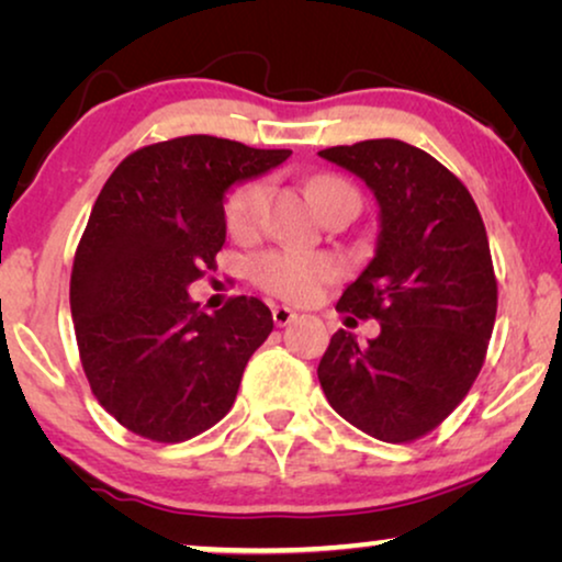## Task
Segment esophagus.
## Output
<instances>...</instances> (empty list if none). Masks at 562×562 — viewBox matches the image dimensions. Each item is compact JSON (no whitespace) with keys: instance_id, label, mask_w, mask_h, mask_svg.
I'll list each match as a JSON object with an SVG mask.
<instances>
[{"instance_id":"34e87169","label":"esophagus","mask_w":562,"mask_h":562,"mask_svg":"<svg viewBox=\"0 0 562 562\" xmlns=\"http://www.w3.org/2000/svg\"><path fill=\"white\" fill-rule=\"evenodd\" d=\"M299 317V314L291 310V306H273V322L279 327H286V325H291V322H294Z\"/></svg>"}]
</instances>
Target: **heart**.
<instances>
[{
	"instance_id": "1",
	"label": "heart",
	"mask_w": 562,
	"mask_h": 562,
	"mask_svg": "<svg viewBox=\"0 0 562 562\" xmlns=\"http://www.w3.org/2000/svg\"><path fill=\"white\" fill-rule=\"evenodd\" d=\"M333 189H350L348 183L340 179H319L314 181V196L322 202V196ZM268 196L266 181H248L237 187L233 194L227 196L225 204V222L229 233L237 237H250L260 225V214H263ZM340 273V263L327 252H312V250H296V248H279L266 250L252 258L250 276L260 289L268 294L286 299V302L306 304L319 296L325 283L337 279Z\"/></svg>"
}]
</instances>
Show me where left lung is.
Masks as SVG:
<instances>
[{
  "instance_id": "8db88e82",
  "label": "left lung",
  "mask_w": 562,
  "mask_h": 562,
  "mask_svg": "<svg viewBox=\"0 0 562 562\" xmlns=\"http://www.w3.org/2000/svg\"><path fill=\"white\" fill-rule=\"evenodd\" d=\"M366 181L379 202L375 256L337 310L379 319L358 342L337 329L317 375L333 409L383 442L432 432L479 375L496 319V276L473 196L409 143L319 150Z\"/></svg>"
}]
</instances>
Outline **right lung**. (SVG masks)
Returning <instances> with one entry per match:
<instances>
[{
  "label": "right lung",
  "mask_w": 562,
  "mask_h": 562,
  "mask_svg": "<svg viewBox=\"0 0 562 562\" xmlns=\"http://www.w3.org/2000/svg\"><path fill=\"white\" fill-rule=\"evenodd\" d=\"M289 156L187 135L130 153L106 179L76 248L71 317L91 391L130 432L183 442L233 406L271 310L235 296L206 314L189 286L217 266L227 189Z\"/></svg>",
  "instance_id": "obj_1"
}]
</instances>
